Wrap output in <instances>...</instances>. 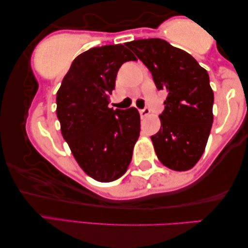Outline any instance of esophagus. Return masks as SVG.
Segmentation results:
<instances>
[{"mask_svg":"<svg viewBox=\"0 0 248 248\" xmlns=\"http://www.w3.org/2000/svg\"><path fill=\"white\" fill-rule=\"evenodd\" d=\"M149 113H151V108H144L143 109H140V114L141 117H146L147 115H149Z\"/></svg>","mask_w":248,"mask_h":248,"instance_id":"obj_1","label":"esophagus"}]
</instances>
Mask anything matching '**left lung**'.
I'll return each instance as SVG.
<instances>
[{
	"mask_svg": "<svg viewBox=\"0 0 248 248\" xmlns=\"http://www.w3.org/2000/svg\"><path fill=\"white\" fill-rule=\"evenodd\" d=\"M152 72L158 90L168 93L151 136L158 159L177 171L191 169L203 154L213 123L214 95L208 71L188 52L160 38L126 43Z\"/></svg>",
	"mask_w": 248,
	"mask_h": 248,
	"instance_id": "8db88e82",
	"label": "left lung"
}]
</instances>
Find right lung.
<instances>
[{"instance_id":"right-lung-1","label":"right lung","mask_w":248,"mask_h":248,"mask_svg":"<svg viewBox=\"0 0 248 248\" xmlns=\"http://www.w3.org/2000/svg\"><path fill=\"white\" fill-rule=\"evenodd\" d=\"M135 60L122 44L91 48L72 62L57 92L63 139L83 171L97 181H114L126 172L140 137L135 108H108L117 71Z\"/></svg>"}]
</instances>
